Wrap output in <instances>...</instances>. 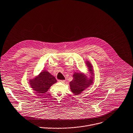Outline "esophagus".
Returning <instances> with one entry per match:
<instances>
[{
	"label": "esophagus",
	"instance_id": "1",
	"mask_svg": "<svg viewBox=\"0 0 133 133\" xmlns=\"http://www.w3.org/2000/svg\"><path fill=\"white\" fill-rule=\"evenodd\" d=\"M59 82H61V83H64L65 82V80H59Z\"/></svg>",
	"mask_w": 133,
	"mask_h": 133
}]
</instances>
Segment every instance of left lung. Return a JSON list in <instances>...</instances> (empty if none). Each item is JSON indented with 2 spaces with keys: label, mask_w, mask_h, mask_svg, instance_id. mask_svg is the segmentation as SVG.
<instances>
[{
  "label": "left lung",
  "mask_w": 133,
  "mask_h": 133,
  "mask_svg": "<svg viewBox=\"0 0 133 133\" xmlns=\"http://www.w3.org/2000/svg\"><path fill=\"white\" fill-rule=\"evenodd\" d=\"M87 64L89 68L90 71H92V66L90 63L87 62ZM73 77V79L70 83V86L71 91L74 95H77L80 94L85 88L89 87L92 83V78L88 80L87 77L81 73H75Z\"/></svg>",
  "instance_id": "left-lung-1"
}]
</instances>
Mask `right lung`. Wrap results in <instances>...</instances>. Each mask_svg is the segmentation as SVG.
Here are the masks:
<instances>
[{
	"label": "right lung",
	"mask_w": 133,
	"mask_h": 133,
	"mask_svg": "<svg viewBox=\"0 0 133 133\" xmlns=\"http://www.w3.org/2000/svg\"><path fill=\"white\" fill-rule=\"evenodd\" d=\"M31 87L35 92L43 95L50 86L57 82L56 78L46 71H43L34 79L30 81Z\"/></svg>",
	"instance_id": "obj_1"
}]
</instances>
